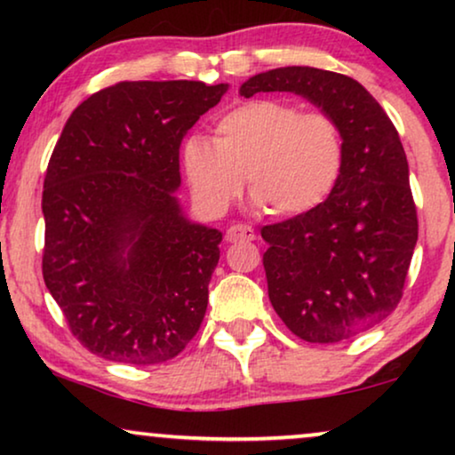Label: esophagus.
<instances>
[{
  "mask_svg": "<svg viewBox=\"0 0 455 455\" xmlns=\"http://www.w3.org/2000/svg\"><path fill=\"white\" fill-rule=\"evenodd\" d=\"M257 238V234H254V229L251 226H244V223H235L226 232V240L232 244V242H248V240H254Z\"/></svg>",
  "mask_w": 455,
  "mask_h": 455,
  "instance_id": "1",
  "label": "esophagus"
}]
</instances>
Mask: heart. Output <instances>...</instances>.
Returning <instances> with one entry per match:
<instances>
[{
	"instance_id": "1",
	"label": "heart",
	"mask_w": 455,
	"mask_h": 455,
	"mask_svg": "<svg viewBox=\"0 0 455 455\" xmlns=\"http://www.w3.org/2000/svg\"><path fill=\"white\" fill-rule=\"evenodd\" d=\"M184 172L196 203L221 215L240 196L244 180L273 215L319 207L338 184L346 161L341 126L325 111H307L260 99L228 111L213 142L195 136L184 145Z\"/></svg>"
}]
</instances>
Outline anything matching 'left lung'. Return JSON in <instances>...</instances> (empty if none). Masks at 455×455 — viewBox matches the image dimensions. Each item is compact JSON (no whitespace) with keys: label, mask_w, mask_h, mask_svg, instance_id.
<instances>
[{"label":"left lung","mask_w":455,"mask_h":455,"mask_svg":"<svg viewBox=\"0 0 455 455\" xmlns=\"http://www.w3.org/2000/svg\"><path fill=\"white\" fill-rule=\"evenodd\" d=\"M275 91L308 99L344 132L346 161L331 195L260 229L279 319L304 341L335 344L387 319L402 300L419 240L408 159L387 114L354 78L288 66L240 86L246 99Z\"/></svg>","instance_id":"8db88e82"}]
</instances>
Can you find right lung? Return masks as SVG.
<instances>
[{"label":"right lung","instance_id":"obj_1","mask_svg":"<svg viewBox=\"0 0 455 455\" xmlns=\"http://www.w3.org/2000/svg\"><path fill=\"white\" fill-rule=\"evenodd\" d=\"M228 84L136 80L68 117L43 184V279L86 350L176 358L201 327L221 232L182 213L180 145Z\"/></svg>","mask_w":455,"mask_h":455}]
</instances>
